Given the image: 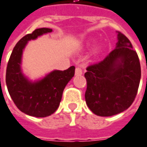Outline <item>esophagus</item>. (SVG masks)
Masks as SVG:
<instances>
[{"label":"esophagus","instance_id":"1","mask_svg":"<svg viewBox=\"0 0 147 147\" xmlns=\"http://www.w3.org/2000/svg\"><path fill=\"white\" fill-rule=\"evenodd\" d=\"M75 73H76V76H81L83 74V70L81 69L80 67H76Z\"/></svg>","mask_w":147,"mask_h":147}]
</instances>
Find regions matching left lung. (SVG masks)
<instances>
[{
  "label": "left lung",
  "instance_id": "obj_1",
  "mask_svg": "<svg viewBox=\"0 0 147 147\" xmlns=\"http://www.w3.org/2000/svg\"><path fill=\"white\" fill-rule=\"evenodd\" d=\"M85 100L98 116H112L134 102L141 79V67L131 41L118 32L116 47L102 61L87 67Z\"/></svg>",
  "mask_w": 147,
  "mask_h": 147
}]
</instances>
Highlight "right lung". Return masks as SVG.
<instances>
[{
  "label": "right lung",
  "mask_w": 147,
  "mask_h": 147,
  "mask_svg": "<svg viewBox=\"0 0 147 147\" xmlns=\"http://www.w3.org/2000/svg\"><path fill=\"white\" fill-rule=\"evenodd\" d=\"M52 32L41 28L20 39L14 47L6 69V85L17 108L31 116L51 115L59 107L64 88L75 75V67L64 71L55 70L40 80L31 82L21 71V58L28 41Z\"/></svg>",
  "instance_id": "1"
}]
</instances>
